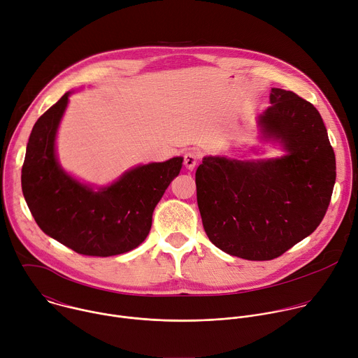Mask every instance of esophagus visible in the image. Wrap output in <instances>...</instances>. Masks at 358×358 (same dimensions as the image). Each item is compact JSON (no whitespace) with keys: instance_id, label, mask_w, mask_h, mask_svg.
<instances>
[{"instance_id":"obj_1","label":"esophagus","mask_w":358,"mask_h":358,"mask_svg":"<svg viewBox=\"0 0 358 358\" xmlns=\"http://www.w3.org/2000/svg\"><path fill=\"white\" fill-rule=\"evenodd\" d=\"M199 162V156L196 155L195 151H188L184 155V166L188 170H194V167L198 164Z\"/></svg>"}]
</instances>
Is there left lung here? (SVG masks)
<instances>
[{
  "label": "left lung",
  "mask_w": 358,
  "mask_h": 358,
  "mask_svg": "<svg viewBox=\"0 0 358 358\" xmlns=\"http://www.w3.org/2000/svg\"><path fill=\"white\" fill-rule=\"evenodd\" d=\"M259 117L287 155L266 162L206 157L196 169V202L210 241L248 261H271L309 236L329 208L336 157L317 109L272 89Z\"/></svg>",
  "instance_id": "left-lung-1"
}]
</instances>
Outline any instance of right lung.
<instances>
[{"label":"right lung","mask_w":358,"mask_h":358,"mask_svg":"<svg viewBox=\"0 0 358 358\" xmlns=\"http://www.w3.org/2000/svg\"><path fill=\"white\" fill-rule=\"evenodd\" d=\"M65 93L34 124L21 184L38 227L86 257H113L137 248L148 235L152 211L182 159L151 163L127 171L110 187L93 191L69 177L55 157V136L68 105Z\"/></svg>","instance_id":"add662e5"}]
</instances>
